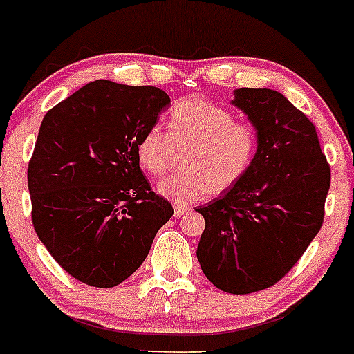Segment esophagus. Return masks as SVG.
Here are the masks:
<instances>
[{"label": "esophagus", "mask_w": 354, "mask_h": 354, "mask_svg": "<svg viewBox=\"0 0 354 354\" xmlns=\"http://www.w3.org/2000/svg\"><path fill=\"white\" fill-rule=\"evenodd\" d=\"M174 212H173V215L176 216V218H180V216H183V215H186V213H188V207H183V205H174Z\"/></svg>", "instance_id": "obj_1"}]
</instances>
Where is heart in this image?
<instances>
[{
  "instance_id": "heart-1",
  "label": "heart",
  "mask_w": 354,
  "mask_h": 354,
  "mask_svg": "<svg viewBox=\"0 0 354 354\" xmlns=\"http://www.w3.org/2000/svg\"><path fill=\"white\" fill-rule=\"evenodd\" d=\"M183 168L158 186L173 203L188 205L207 193L228 192L254 162L259 134L254 124L209 100L189 97L169 111L168 131L147 127L138 141V159L153 176H165L185 149Z\"/></svg>"
}]
</instances>
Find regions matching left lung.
<instances>
[{
	"instance_id": "8db88e82",
	"label": "left lung",
	"mask_w": 354,
	"mask_h": 354,
	"mask_svg": "<svg viewBox=\"0 0 354 354\" xmlns=\"http://www.w3.org/2000/svg\"><path fill=\"white\" fill-rule=\"evenodd\" d=\"M234 104L257 129V154L234 188L196 208V257L220 290L250 294L286 277L321 230L331 168L314 124L281 92L239 88Z\"/></svg>"
}]
</instances>
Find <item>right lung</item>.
<instances>
[{
	"label": "right lung",
	"mask_w": 354,
	"mask_h": 354,
	"mask_svg": "<svg viewBox=\"0 0 354 354\" xmlns=\"http://www.w3.org/2000/svg\"><path fill=\"white\" fill-rule=\"evenodd\" d=\"M168 104L158 87L95 80L41 120L28 162L33 227L58 266L84 284L126 281L173 216L136 151Z\"/></svg>",
	"instance_id": "add662e5"
}]
</instances>
